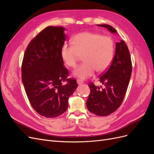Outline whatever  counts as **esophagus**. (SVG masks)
<instances>
[{
  "mask_svg": "<svg viewBox=\"0 0 154 154\" xmlns=\"http://www.w3.org/2000/svg\"><path fill=\"white\" fill-rule=\"evenodd\" d=\"M83 83V81H82L80 80H77V83L78 85H81V84H82Z\"/></svg>",
  "mask_w": 154,
  "mask_h": 154,
  "instance_id": "1",
  "label": "esophagus"
}]
</instances>
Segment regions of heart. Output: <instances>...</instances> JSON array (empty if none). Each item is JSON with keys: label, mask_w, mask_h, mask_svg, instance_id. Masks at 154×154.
Returning a JSON list of instances; mask_svg holds the SVG:
<instances>
[{"label": "heart", "mask_w": 154, "mask_h": 154, "mask_svg": "<svg viewBox=\"0 0 154 154\" xmlns=\"http://www.w3.org/2000/svg\"><path fill=\"white\" fill-rule=\"evenodd\" d=\"M114 42L109 36L93 32H83L74 36L72 44H64L61 57L68 67L75 68L83 56L84 63L73 72V75L85 80L95 71L103 72L109 69L114 57Z\"/></svg>", "instance_id": "heart-1"}]
</instances>
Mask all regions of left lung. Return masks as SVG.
<instances>
[{"mask_svg": "<svg viewBox=\"0 0 154 154\" xmlns=\"http://www.w3.org/2000/svg\"><path fill=\"white\" fill-rule=\"evenodd\" d=\"M112 33L117 31L110 25L98 24ZM132 74V62L129 50L123 40L116 44V52L110 67L100 77L103 87L88 84L91 93L87 107L92 113L106 116L113 113L122 103Z\"/></svg>", "mask_w": 154, "mask_h": 154, "instance_id": "left-lung-1", "label": "left lung"}]
</instances>
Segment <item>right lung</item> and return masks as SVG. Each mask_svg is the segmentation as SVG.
Instances as JSON below:
<instances>
[{"label":"right lung","mask_w":154,"mask_h":154,"mask_svg":"<svg viewBox=\"0 0 154 154\" xmlns=\"http://www.w3.org/2000/svg\"><path fill=\"white\" fill-rule=\"evenodd\" d=\"M65 30L48 26L40 32L27 45L22 64V81L30 103L48 118L66 111L69 97L78 87L75 79L67 78L61 57Z\"/></svg>","instance_id":"add662e5"}]
</instances>
